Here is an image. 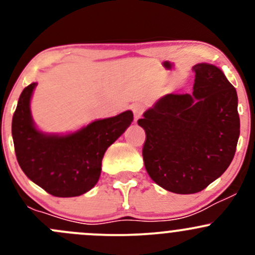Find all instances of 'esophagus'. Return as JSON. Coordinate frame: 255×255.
<instances>
[{"instance_id": "34e87169", "label": "esophagus", "mask_w": 255, "mask_h": 255, "mask_svg": "<svg viewBox=\"0 0 255 255\" xmlns=\"http://www.w3.org/2000/svg\"><path fill=\"white\" fill-rule=\"evenodd\" d=\"M132 111H133V115H134L135 121H137L142 117L144 107L140 104H134V105H132Z\"/></svg>"}]
</instances>
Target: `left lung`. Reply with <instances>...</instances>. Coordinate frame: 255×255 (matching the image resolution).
<instances>
[{
  "mask_svg": "<svg viewBox=\"0 0 255 255\" xmlns=\"http://www.w3.org/2000/svg\"><path fill=\"white\" fill-rule=\"evenodd\" d=\"M192 70V95H166L138 120L149 176L175 194L202 191L225 173L241 128L237 91L225 74L210 64Z\"/></svg>",
  "mask_w": 255,
  "mask_h": 255,
  "instance_id": "8db88e82",
  "label": "left lung"
}]
</instances>
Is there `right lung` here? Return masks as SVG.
<instances>
[{"label":"right lung","instance_id":"add662e5","mask_svg":"<svg viewBox=\"0 0 255 255\" xmlns=\"http://www.w3.org/2000/svg\"><path fill=\"white\" fill-rule=\"evenodd\" d=\"M35 82L20 94L12 118V137L20 169L33 182L56 197H74L96 185L106 149L133 121L126 111L95 121L73 134L45 135L32 122L29 101Z\"/></svg>","mask_w":255,"mask_h":255}]
</instances>
